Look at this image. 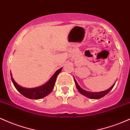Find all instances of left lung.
I'll return each mask as SVG.
<instances>
[{
  "instance_id": "8db88e82",
  "label": "left lung",
  "mask_w": 130,
  "mask_h": 130,
  "mask_svg": "<svg viewBox=\"0 0 130 130\" xmlns=\"http://www.w3.org/2000/svg\"><path fill=\"white\" fill-rule=\"evenodd\" d=\"M74 82H75V84H76V86L77 90H78L79 92L80 93H81L82 95H84V96H87V97L91 98V99H100V98L103 97L104 96H105L106 95H107L109 92L111 91L112 88L114 87L115 84L116 83H114L112 86H111L109 89H108V90H105V91H102V92H88V91L84 90L82 89L81 87L79 86V84H77V81L74 78Z\"/></svg>"
}]
</instances>
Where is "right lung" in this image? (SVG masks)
<instances>
[{
    "label": "right lung",
    "mask_w": 130,
    "mask_h": 130,
    "mask_svg": "<svg viewBox=\"0 0 130 130\" xmlns=\"http://www.w3.org/2000/svg\"><path fill=\"white\" fill-rule=\"evenodd\" d=\"M62 70V68H61L59 70H58L57 71H56V72L51 77V78L45 84L43 85L42 86H40V87L32 88V89H27V88L21 87L13 79L12 75H11V73H10V75H11V80H12L14 87L19 93H21L22 95H24L26 97L30 98V99L38 100L47 96L52 92V90L54 89V87L57 76L58 74L60 73Z\"/></svg>",
    "instance_id": "right-lung-1"
}]
</instances>
